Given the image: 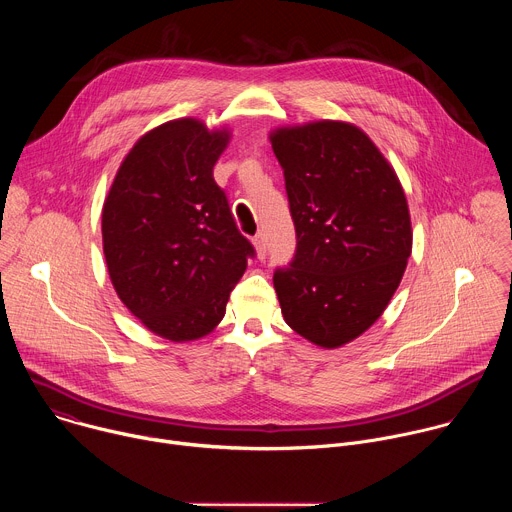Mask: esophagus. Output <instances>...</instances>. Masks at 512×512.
I'll return each instance as SVG.
<instances>
[{
	"label": "esophagus",
	"mask_w": 512,
	"mask_h": 512,
	"mask_svg": "<svg viewBox=\"0 0 512 512\" xmlns=\"http://www.w3.org/2000/svg\"><path fill=\"white\" fill-rule=\"evenodd\" d=\"M253 245H255V251H257V257L259 259H265L267 255V241H265V235L259 233L253 237Z\"/></svg>",
	"instance_id": "obj_1"
}]
</instances>
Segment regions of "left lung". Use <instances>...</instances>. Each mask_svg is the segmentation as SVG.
Returning <instances> with one entry per match:
<instances>
[{"mask_svg":"<svg viewBox=\"0 0 512 512\" xmlns=\"http://www.w3.org/2000/svg\"><path fill=\"white\" fill-rule=\"evenodd\" d=\"M271 148L285 176L298 247L273 273L291 330L338 348L369 330L389 306L411 255L403 186L354 123L277 127Z\"/></svg>","mask_w":512,"mask_h":512,"instance_id":"left-lung-1","label":"left lung"}]
</instances>
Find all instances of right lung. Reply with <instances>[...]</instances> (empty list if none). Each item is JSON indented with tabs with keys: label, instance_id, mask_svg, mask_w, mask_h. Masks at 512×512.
Returning a JSON list of instances; mask_svg holds the SVG:
<instances>
[{
	"label": "right lung",
	"instance_id": "1",
	"mask_svg": "<svg viewBox=\"0 0 512 512\" xmlns=\"http://www.w3.org/2000/svg\"><path fill=\"white\" fill-rule=\"evenodd\" d=\"M229 129L182 117L141 135L103 204V253L125 308L150 332L210 334L255 255L212 178Z\"/></svg>",
	"mask_w": 512,
	"mask_h": 512
}]
</instances>
